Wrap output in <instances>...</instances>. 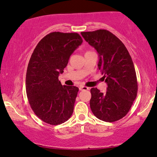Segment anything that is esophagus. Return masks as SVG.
Returning <instances> with one entry per match:
<instances>
[{"label":"esophagus","mask_w":157,"mask_h":157,"mask_svg":"<svg viewBox=\"0 0 157 157\" xmlns=\"http://www.w3.org/2000/svg\"><path fill=\"white\" fill-rule=\"evenodd\" d=\"M79 89H80V91H86V90H89V88L86 87V86H80L79 87Z\"/></svg>","instance_id":"obj_1"}]
</instances>
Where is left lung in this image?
<instances>
[{
  "label": "left lung",
  "instance_id": "8db88e82",
  "mask_svg": "<svg viewBox=\"0 0 157 157\" xmlns=\"http://www.w3.org/2000/svg\"><path fill=\"white\" fill-rule=\"evenodd\" d=\"M97 50L98 68L108 85L107 91L91 89L90 107L94 116L105 122L117 121L127 114L137 94V80L132 59L123 43L105 29L81 32Z\"/></svg>",
  "mask_w": 157,
  "mask_h": 157
}]
</instances>
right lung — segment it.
<instances>
[{
    "label": "right lung",
    "instance_id": "right-lung-1",
    "mask_svg": "<svg viewBox=\"0 0 157 157\" xmlns=\"http://www.w3.org/2000/svg\"><path fill=\"white\" fill-rule=\"evenodd\" d=\"M82 43L77 33L51 32L37 44L29 62L26 77L29 102L37 117L50 125L63 123L72 115L79 89L62 86L58 77Z\"/></svg>",
    "mask_w": 157,
    "mask_h": 157
}]
</instances>
